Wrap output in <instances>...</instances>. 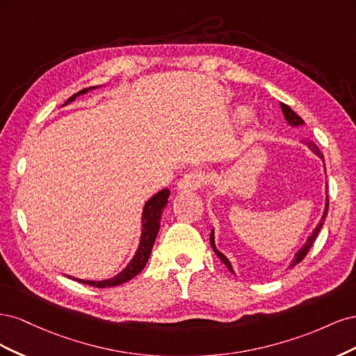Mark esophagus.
Returning a JSON list of instances; mask_svg holds the SVG:
<instances>
[{
	"label": "esophagus",
	"mask_w": 356,
	"mask_h": 356,
	"mask_svg": "<svg viewBox=\"0 0 356 356\" xmlns=\"http://www.w3.org/2000/svg\"><path fill=\"white\" fill-rule=\"evenodd\" d=\"M207 184V177H204V172L195 169L190 170L188 174L182 177V179L178 182L179 190H197Z\"/></svg>",
	"instance_id": "obj_1"
}]
</instances>
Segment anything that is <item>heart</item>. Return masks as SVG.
<instances>
[{"instance_id": "heart-1", "label": "heart", "mask_w": 356, "mask_h": 356, "mask_svg": "<svg viewBox=\"0 0 356 356\" xmlns=\"http://www.w3.org/2000/svg\"><path fill=\"white\" fill-rule=\"evenodd\" d=\"M246 113H239V115H238V118H239V120H245V118H246Z\"/></svg>"}]
</instances>
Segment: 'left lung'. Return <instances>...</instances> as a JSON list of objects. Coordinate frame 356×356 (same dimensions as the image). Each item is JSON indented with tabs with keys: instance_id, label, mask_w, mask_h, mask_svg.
<instances>
[{
	"instance_id": "left-lung-1",
	"label": "left lung",
	"mask_w": 356,
	"mask_h": 356,
	"mask_svg": "<svg viewBox=\"0 0 356 356\" xmlns=\"http://www.w3.org/2000/svg\"><path fill=\"white\" fill-rule=\"evenodd\" d=\"M281 106H282V111H284V115H285V118H286V122H288L291 126H300V124H303V123H305L303 118H301L298 114H296L293 110H291L286 104H281ZM305 143H306V145H309V148L312 149V152H314L315 154H318L321 159H324V156H322V153L319 152V148L316 147V144H315V143H312V141H305ZM328 207H330V200H328V196H327L325 211H324V215H322V218H321V221H319V224H318V227L315 229V232H314V233H312V236H310V238L307 239L306 245H305L303 248H301V250L297 252V255H296V258H294V261L291 263V267L296 266V264H298V263H300L301 260H303V258L307 255L309 250H310L312 245H314V242H315V239H316V236H318L319 230L322 229V225H324V222H325V217H327V213H328ZM211 245H212V250H213V252L218 255L220 260H221L225 266H227L229 270L233 273V268H232L230 261H229L227 258H225V257H224V255L217 250V248H215V243H213V233H211Z\"/></svg>"
}]
</instances>
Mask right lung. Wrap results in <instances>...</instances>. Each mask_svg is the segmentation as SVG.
<instances>
[{"label":"right lung","instance_id":"obj_1","mask_svg":"<svg viewBox=\"0 0 356 356\" xmlns=\"http://www.w3.org/2000/svg\"><path fill=\"white\" fill-rule=\"evenodd\" d=\"M88 89H83L79 93L72 95L71 98L67 101V104L70 101H74L75 96H79L81 93H86ZM168 197H169V190L165 188L159 191L157 195H154L152 199H149L145 207H144V212H143V234H141V242H139L138 246V251L135 254V257L132 258V261L127 264V267L124 268L123 272L118 273L117 276L111 277V279H106V281H81V279H75L77 282L81 284H88L90 286L95 288H108V286H117V285H122L127 281H131L132 277H135L139 272L143 270L145 267L147 261H148V257L152 254L153 250V245L154 241L157 238V233L160 229V218H161V211L165 209V207L168 204Z\"/></svg>","mask_w":356,"mask_h":356}]
</instances>
